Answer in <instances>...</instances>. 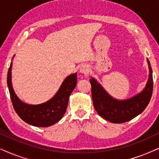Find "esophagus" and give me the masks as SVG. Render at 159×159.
<instances>
[{"mask_svg": "<svg viewBox=\"0 0 159 159\" xmlns=\"http://www.w3.org/2000/svg\"><path fill=\"white\" fill-rule=\"evenodd\" d=\"M80 71L82 74H84V75H87L89 72V67L86 65H82L80 68Z\"/></svg>", "mask_w": 159, "mask_h": 159, "instance_id": "34e87169", "label": "esophagus"}]
</instances>
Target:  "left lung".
Wrapping results in <instances>:
<instances>
[{
    "mask_svg": "<svg viewBox=\"0 0 159 159\" xmlns=\"http://www.w3.org/2000/svg\"><path fill=\"white\" fill-rule=\"evenodd\" d=\"M149 77L142 92L127 100H117L111 96L94 78L90 80L91 93L95 109L106 120L112 123H124L141 114L148 105L153 93V74L147 58Z\"/></svg>",
    "mask_w": 159,
    "mask_h": 159,
    "instance_id": "obj_1",
    "label": "left lung"
}]
</instances>
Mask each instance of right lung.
<instances>
[{
    "label": "right lung",
    "instance_id": "1",
    "mask_svg": "<svg viewBox=\"0 0 159 159\" xmlns=\"http://www.w3.org/2000/svg\"><path fill=\"white\" fill-rule=\"evenodd\" d=\"M11 69L12 63H11L7 75V84L13 106L19 116L25 122L35 127H46L57 123L66 112L69 96L77 84V73L68 76L58 92L49 101L38 105H30L24 103L15 94L11 83Z\"/></svg>",
    "mask_w": 159,
    "mask_h": 159
}]
</instances>
